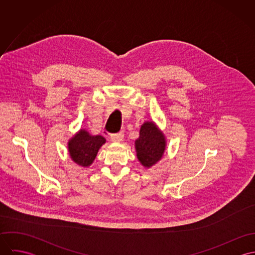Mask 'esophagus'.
<instances>
[{"mask_svg": "<svg viewBox=\"0 0 255 255\" xmlns=\"http://www.w3.org/2000/svg\"><path fill=\"white\" fill-rule=\"evenodd\" d=\"M123 139H124V132L123 131L111 134V140L114 141V142H121Z\"/></svg>", "mask_w": 255, "mask_h": 255, "instance_id": "1", "label": "esophagus"}]
</instances>
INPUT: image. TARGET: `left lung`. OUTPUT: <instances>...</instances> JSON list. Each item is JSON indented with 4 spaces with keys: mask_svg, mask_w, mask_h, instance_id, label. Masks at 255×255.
I'll return each instance as SVG.
<instances>
[{
    "mask_svg": "<svg viewBox=\"0 0 255 255\" xmlns=\"http://www.w3.org/2000/svg\"><path fill=\"white\" fill-rule=\"evenodd\" d=\"M134 144L137 159L142 166L150 168L163 157L166 149V138L153 122H145L140 128L139 137Z\"/></svg>",
    "mask_w": 255,
    "mask_h": 255,
    "instance_id": "1",
    "label": "left lung"
}]
</instances>
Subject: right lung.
Wrapping results in <instances>:
<instances>
[{
    "label": "right lung",
    "mask_w": 255,
    "mask_h": 255,
    "mask_svg": "<svg viewBox=\"0 0 255 255\" xmlns=\"http://www.w3.org/2000/svg\"><path fill=\"white\" fill-rule=\"evenodd\" d=\"M105 142L103 136L91 135L87 130L80 129L69 140L68 149L74 163L81 167H89Z\"/></svg>",
    "instance_id": "add662e5"
}]
</instances>
